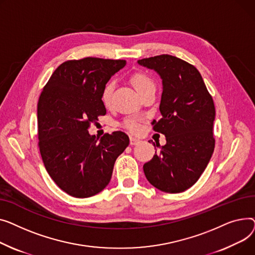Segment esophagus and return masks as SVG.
<instances>
[{"label":"esophagus","mask_w":255,"mask_h":255,"mask_svg":"<svg viewBox=\"0 0 255 255\" xmlns=\"http://www.w3.org/2000/svg\"><path fill=\"white\" fill-rule=\"evenodd\" d=\"M140 142V139H138V138H136V137H130L129 138V143H130V145H137L138 143Z\"/></svg>","instance_id":"34e87169"}]
</instances>
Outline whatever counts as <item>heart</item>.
I'll return each mask as SVG.
<instances>
[{
    "label": "heart",
    "instance_id": "heart-1",
    "mask_svg": "<svg viewBox=\"0 0 255 255\" xmlns=\"http://www.w3.org/2000/svg\"><path fill=\"white\" fill-rule=\"evenodd\" d=\"M131 83L134 87V89L138 92V94L142 93L144 89L148 88V87H151L154 86V83L152 81V79L147 76L146 74L144 73H137L134 74L133 76L131 77ZM113 91V83L109 82L105 87L103 88V92H102V101L104 102V104H108L111 98V94ZM128 127L133 130H136L138 128V125L133 122H130L128 124Z\"/></svg>",
    "mask_w": 255,
    "mask_h": 255
}]
</instances>
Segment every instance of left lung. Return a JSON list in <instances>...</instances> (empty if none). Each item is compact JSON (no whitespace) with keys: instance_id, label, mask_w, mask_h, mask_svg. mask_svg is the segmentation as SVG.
<instances>
[{"instance_id":"1","label":"left lung","mask_w":255,"mask_h":255,"mask_svg":"<svg viewBox=\"0 0 255 255\" xmlns=\"http://www.w3.org/2000/svg\"><path fill=\"white\" fill-rule=\"evenodd\" d=\"M138 64L155 71L161 79V118L152 125L167 140L144 163V174L161 191L182 192L199 180L214 151L213 99L197 68L180 58L161 54L139 59Z\"/></svg>"}]
</instances>
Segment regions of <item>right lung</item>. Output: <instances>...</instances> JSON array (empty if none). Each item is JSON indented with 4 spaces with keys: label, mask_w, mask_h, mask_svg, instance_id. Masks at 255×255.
Wrapping results in <instances>:
<instances>
[{
    "label": "right lung",
    "mask_w": 255,
    "mask_h": 255,
    "mask_svg": "<svg viewBox=\"0 0 255 255\" xmlns=\"http://www.w3.org/2000/svg\"><path fill=\"white\" fill-rule=\"evenodd\" d=\"M127 65L123 59L85 57L63 63L38 102L40 153L56 185L74 198H89L106 187L116 158L128 146L124 131L99 139L89 124L106 114L103 88Z\"/></svg>",
    "instance_id": "obj_1"
}]
</instances>
